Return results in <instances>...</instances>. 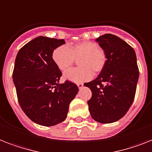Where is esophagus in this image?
Masks as SVG:
<instances>
[{"label": "esophagus", "instance_id": "esophagus-1", "mask_svg": "<svg viewBox=\"0 0 152 152\" xmlns=\"http://www.w3.org/2000/svg\"><path fill=\"white\" fill-rule=\"evenodd\" d=\"M77 86H78L79 89H81L83 87V83H78V84H77Z\"/></svg>", "mask_w": 152, "mask_h": 152}]
</instances>
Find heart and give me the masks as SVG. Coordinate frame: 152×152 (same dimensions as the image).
Segmentation results:
<instances>
[{
  "instance_id": "b5f03b06",
  "label": "heart",
  "mask_w": 152,
  "mask_h": 152,
  "mask_svg": "<svg viewBox=\"0 0 152 152\" xmlns=\"http://www.w3.org/2000/svg\"><path fill=\"white\" fill-rule=\"evenodd\" d=\"M52 59L61 71H66L78 60L79 68L64 73V78L75 83H82L91 80L94 74L104 69L107 62L106 53L98 44L83 41L71 46H60L52 52Z\"/></svg>"
}]
</instances>
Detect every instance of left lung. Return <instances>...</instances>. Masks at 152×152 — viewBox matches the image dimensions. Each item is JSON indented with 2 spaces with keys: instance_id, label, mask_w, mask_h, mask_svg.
Here are the masks:
<instances>
[{
  "instance_id": "1",
  "label": "left lung",
  "mask_w": 152,
  "mask_h": 152,
  "mask_svg": "<svg viewBox=\"0 0 152 152\" xmlns=\"http://www.w3.org/2000/svg\"><path fill=\"white\" fill-rule=\"evenodd\" d=\"M96 41L105 51L107 62L95 80L84 83L92 92L87 104L94 120L112 123L123 118L134 102L139 78L136 53L126 42L109 33Z\"/></svg>"
}]
</instances>
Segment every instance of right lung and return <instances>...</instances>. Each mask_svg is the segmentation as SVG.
<instances>
[{
    "instance_id": "add662e5",
    "label": "right lung",
    "mask_w": 152,
    "mask_h": 152,
    "mask_svg": "<svg viewBox=\"0 0 152 152\" xmlns=\"http://www.w3.org/2000/svg\"><path fill=\"white\" fill-rule=\"evenodd\" d=\"M64 44V40L40 36L21 48L15 61L12 78L18 103L33 122L44 126L66 119L79 91L68 80L59 83L61 72L53 61L52 52Z\"/></svg>"
}]
</instances>
